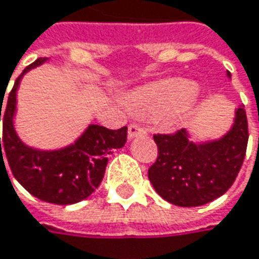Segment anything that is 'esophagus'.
<instances>
[{"label":"esophagus","instance_id":"34e87169","mask_svg":"<svg viewBox=\"0 0 259 259\" xmlns=\"http://www.w3.org/2000/svg\"><path fill=\"white\" fill-rule=\"evenodd\" d=\"M127 135H129V139H133V138H138V136H144V135H146V132H145L144 127H141L138 124H130Z\"/></svg>","mask_w":259,"mask_h":259}]
</instances>
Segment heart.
<instances>
[{"instance_id":"b5f03b06","label":"heart","mask_w":259,"mask_h":259,"mask_svg":"<svg viewBox=\"0 0 259 259\" xmlns=\"http://www.w3.org/2000/svg\"><path fill=\"white\" fill-rule=\"evenodd\" d=\"M196 95V84L186 79H165L132 92L126 104L138 115L168 114L189 104Z\"/></svg>"}]
</instances>
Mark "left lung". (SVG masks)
<instances>
[{
	"label": "left lung",
	"mask_w": 259,
	"mask_h": 259,
	"mask_svg": "<svg viewBox=\"0 0 259 259\" xmlns=\"http://www.w3.org/2000/svg\"><path fill=\"white\" fill-rule=\"evenodd\" d=\"M248 138L243 105L236 110L232 129L220 139L193 142L186 129L154 135L158 157L148 170L149 182L173 205H205L233 185L243 164Z\"/></svg>",
	"instance_id": "left-lung-1"
}]
</instances>
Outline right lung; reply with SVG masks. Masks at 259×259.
I'll return each instance as SVG.
<instances>
[{"label": "right lung", "mask_w": 259, "mask_h": 259, "mask_svg": "<svg viewBox=\"0 0 259 259\" xmlns=\"http://www.w3.org/2000/svg\"><path fill=\"white\" fill-rule=\"evenodd\" d=\"M45 61L47 58H38L27 66L8 95L3 115L0 161H4L3 154L7 155L13 176L38 199L57 205H70L86 199L98 188L105 173L108 154L113 149L123 148L127 141V127L110 130L98 124H89L74 144L54 151H44L24 144L14 129L17 89L24 74ZM1 108L3 104L0 121ZM1 143L4 151L1 149Z\"/></svg>", "instance_id": "1"}]
</instances>
